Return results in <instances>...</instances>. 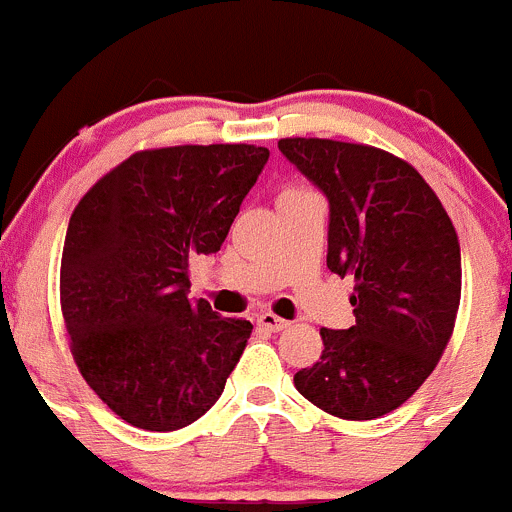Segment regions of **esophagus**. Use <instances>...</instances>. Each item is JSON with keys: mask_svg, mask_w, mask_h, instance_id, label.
<instances>
[{"mask_svg": "<svg viewBox=\"0 0 512 512\" xmlns=\"http://www.w3.org/2000/svg\"><path fill=\"white\" fill-rule=\"evenodd\" d=\"M257 323H260V326L265 328V331H272V333H280V331H285V328L290 326L288 321L278 318V315H275V313H262L260 318H257Z\"/></svg>", "mask_w": 512, "mask_h": 512, "instance_id": "1", "label": "esophagus"}]
</instances>
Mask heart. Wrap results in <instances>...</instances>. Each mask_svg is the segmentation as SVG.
I'll return each mask as SVG.
<instances>
[{
	"mask_svg": "<svg viewBox=\"0 0 512 512\" xmlns=\"http://www.w3.org/2000/svg\"><path fill=\"white\" fill-rule=\"evenodd\" d=\"M305 194H313V191H310V189H305V186H295V184H290V186H285L283 191H280V199L305 197ZM280 199H278V202H280Z\"/></svg>",
	"mask_w": 512,
	"mask_h": 512,
	"instance_id": "heart-1",
	"label": "heart"
}]
</instances>
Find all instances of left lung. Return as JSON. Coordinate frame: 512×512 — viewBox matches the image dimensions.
Returning <instances> with one entry per match:
<instances>
[{
  "instance_id": "8db88e82",
  "label": "left lung",
  "mask_w": 512,
  "mask_h": 512,
  "mask_svg": "<svg viewBox=\"0 0 512 512\" xmlns=\"http://www.w3.org/2000/svg\"><path fill=\"white\" fill-rule=\"evenodd\" d=\"M278 148L326 194L328 270L356 283V323L321 328L326 348L295 374V389L333 417H384L450 343L462 290L452 219L422 174L389 151L331 138H280Z\"/></svg>"
}]
</instances>
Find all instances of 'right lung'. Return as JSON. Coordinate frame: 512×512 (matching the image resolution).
I'll return each mask as SVG.
<instances>
[{
    "mask_svg": "<svg viewBox=\"0 0 512 512\" xmlns=\"http://www.w3.org/2000/svg\"><path fill=\"white\" fill-rule=\"evenodd\" d=\"M270 151L250 143L138 151L70 217L60 305L90 389L123 422L174 432L222 396L252 333L189 298V260L222 247Z\"/></svg>",
    "mask_w": 512,
    "mask_h": 512,
    "instance_id": "right-lung-1",
    "label": "right lung"
}]
</instances>
